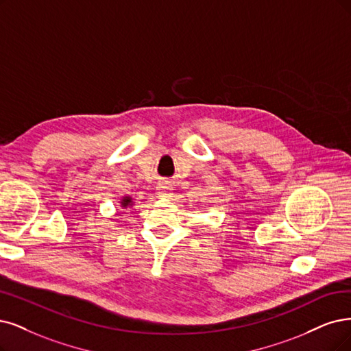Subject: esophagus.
Returning <instances> with one entry per match:
<instances>
[{"label": "esophagus", "instance_id": "1", "mask_svg": "<svg viewBox=\"0 0 351 351\" xmlns=\"http://www.w3.org/2000/svg\"><path fill=\"white\" fill-rule=\"evenodd\" d=\"M171 191H172V188H171V185H169L167 182H160L158 185V195L160 198H169V197H171L172 195Z\"/></svg>", "mask_w": 351, "mask_h": 351}]
</instances>
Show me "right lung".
I'll use <instances>...</instances> for the list:
<instances>
[{
	"label": "right lung",
	"instance_id": "1",
	"mask_svg": "<svg viewBox=\"0 0 351 351\" xmlns=\"http://www.w3.org/2000/svg\"><path fill=\"white\" fill-rule=\"evenodd\" d=\"M121 205L125 208V206H128V205H133V201H132V198H130V197H125V198H123Z\"/></svg>",
	"mask_w": 351,
	"mask_h": 351
}]
</instances>
